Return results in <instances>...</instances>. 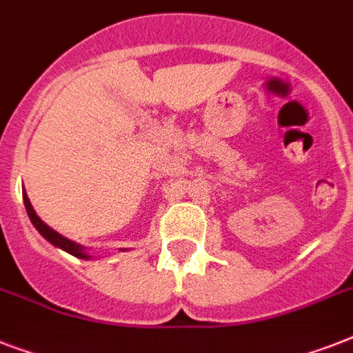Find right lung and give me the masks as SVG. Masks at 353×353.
<instances>
[{
    "mask_svg": "<svg viewBox=\"0 0 353 353\" xmlns=\"http://www.w3.org/2000/svg\"><path fill=\"white\" fill-rule=\"evenodd\" d=\"M23 203H25V209H27V214H29V220L32 221V225L36 227V231L40 232V234L43 236V238H46L49 243L60 247V249L68 251L69 254H73V256H77V258H84V260L91 258L90 254L85 252L84 245H80V243H77V241L68 240L65 236L58 234L54 229H51V227L47 225V223H43V221L38 218V214L34 212V209H32V205H30L29 198H27V194L25 192H23Z\"/></svg>",
    "mask_w": 353,
    "mask_h": 353,
    "instance_id": "1",
    "label": "right lung"
}]
</instances>
